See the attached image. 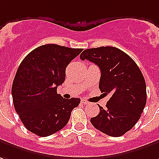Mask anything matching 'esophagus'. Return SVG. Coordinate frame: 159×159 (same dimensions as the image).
<instances>
[{"label":"esophagus","mask_w":159,"mask_h":159,"mask_svg":"<svg viewBox=\"0 0 159 159\" xmlns=\"http://www.w3.org/2000/svg\"><path fill=\"white\" fill-rule=\"evenodd\" d=\"M81 102L83 103V105H88L89 103H88V102H86V101H84V100H82V102Z\"/></svg>","instance_id":"obj_1"}]
</instances>
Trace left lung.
Returning <instances> with one entry per match:
<instances>
[{
    "label": "left lung",
    "mask_w": 159,
    "mask_h": 159,
    "mask_svg": "<svg viewBox=\"0 0 159 159\" xmlns=\"http://www.w3.org/2000/svg\"><path fill=\"white\" fill-rule=\"evenodd\" d=\"M80 58L98 65L99 89L111 95L106 109L98 105L100 113L90 119L91 124L107 135L120 137L135 126L146 104V85L141 70L132 57L116 47L87 49Z\"/></svg>",
    "instance_id": "1"
}]
</instances>
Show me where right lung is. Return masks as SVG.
<instances>
[{
	"mask_svg": "<svg viewBox=\"0 0 159 159\" xmlns=\"http://www.w3.org/2000/svg\"><path fill=\"white\" fill-rule=\"evenodd\" d=\"M83 49L54 44L39 46L20 64L12 85L15 111L25 128L46 137L64 128L79 98L64 99L57 93L65 80V69Z\"/></svg>",
	"mask_w": 159,
	"mask_h": 159,
	"instance_id": "obj_1",
	"label": "right lung"
}]
</instances>
